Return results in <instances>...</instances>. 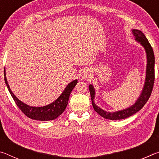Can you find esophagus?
<instances>
[{
  "mask_svg": "<svg viewBox=\"0 0 159 159\" xmlns=\"http://www.w3.org/2000/svg\"><path fill=\"white\" fill-rule=\"evenodd\" d=\"M90 72L88 69H84L81 73V76L83 79H89L90 78Z\"/></svg>",
  "mask_w": 159,
  "mask_h": 159,
  "instance_id": "esophagus-1",
  "label": "esophagus"
}]
</instances>
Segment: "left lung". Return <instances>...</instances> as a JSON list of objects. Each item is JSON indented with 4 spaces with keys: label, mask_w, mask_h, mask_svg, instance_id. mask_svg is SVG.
I'll list each match as a JSON object with an SVG mask.
<instances>
[{
    "label": "left lung",
    "mask_w": 159,
    "mask_h": 159,
    "mask_svg": "<svg viewBox=\"0 0 159 159\" xmlns=\"http://www.w3.org/2000/svg\"><path fill=\"white\" fill-rule=\"evenodd\" d=\"M134 36L135 37V41L139 43L142 46L144 47L147 53V71H146V79H145L144 85L143 90L142 91V93L139 98L138 99L133 106H131L129 108L121 110V111H115V112H108L104 111L103 109L99 108L98 106H97L94 102L95 95V88L93 85H89V90L90 93V98L92 100V104L93 108L95 111L104 118L110 120H120L124 119L128 117L131 116L139 111L142 107L144 106V104L147 103L148 99L150 98L151 94H152L153 87H154V64H155V58L154 51L150 43L148 41L146 36L142 33L141 31L137 30V29H133L132 30Z\"/></svg>",
    "instance_id": "8db88e82"
}]
</instances>
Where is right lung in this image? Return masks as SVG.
<instances>
[{
    "instance_id": "right-lung-1",
    "label": "right lung",
    "mask_w": 159,
    "mask_h": 159,
    "mask_svg": "<svg viewBox=\"0 0 159 159\" xmlns=\"http://www.w3.org/2000/svg\"><path fill=\"white\" fill-rule=\"evenodd\" d=\"M5 76L6 75H5V70L4 69V79L5 84H6L7 89H8L10 95L12 97L17 106L26 116L31 118V119L37 120H54L62 114L64 110H65L67 104H68L69 95L71 93V90L74 89V88L78 83L77 80H74L72 82L69 83L63 91V93H61V95L55 102L46 106L36 107H30L27 104L23 103L20 99H18L17 97L13 94L11 90H10Z\"/></svg>"
}]
</instances>
